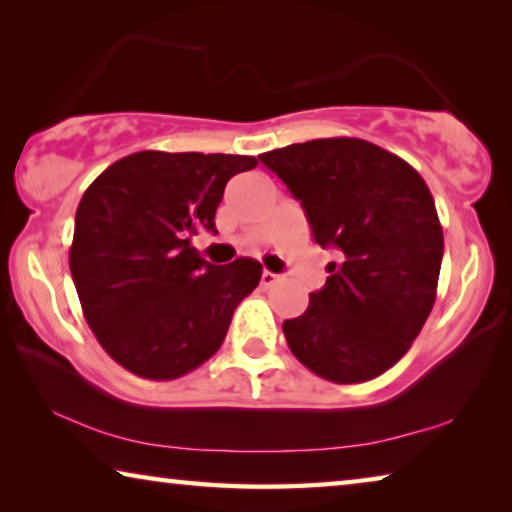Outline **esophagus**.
Here are the masks:
<instances>
[{
	"label": "esophagus",
	"instance_id": "34e87169",
	"mask_svg": "<svg viewBox=\"0 0 512 512\" xmlns=\"http://www.w3.org/2000/svg\"><path fill=\"white\" fill-rule=\"evenodd\" d=\"M278 280H280V275H275L271 271H264L262 273V287H273Z\"/></svg>",
	"mask_w": 512,
	"mask_h": 512
}]
</instances>
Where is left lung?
<instances>
[{
    "label": "left lung",
    "instance_id": "obj_1",
    "mask_svg": "<svg viewBox=\"0 0 512 512\" xmlns=\"http://www.w3.org/2000/svg\"><path fill=\"white\" fill-rule=\"evenodd\" d=\"M300 200L312 237L335 248L330 278L282 323L291 353L332 383L394 367L433 310L444 237L426 182L362 139H316L259 154Z\"/></svg>",
    "mask_w": 512,
    "mask_h": 512
}]
</instances>
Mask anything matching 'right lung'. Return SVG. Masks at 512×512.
<instances>
[{"instance_id": "obj_1", "label": "right lung", "mask_w": 512, "mask_h": 512, "mask_svg": "<svg viewBox=\"0 0 512 512\" xmlns=\"http://www.w3.org/2000/svg\"><path fill=\"white\" fill-rule=\"evenodd\" d=\"M255 166L243 154L143 150L81 196L70 273L86 323L120 367L173 380L221 348L262 264L239 257L214 266L191 237L216 232L227 180Z\"/></svg>"}]
</instances>
